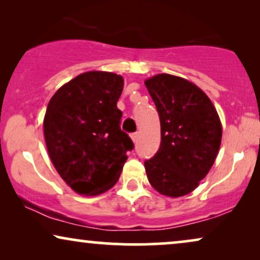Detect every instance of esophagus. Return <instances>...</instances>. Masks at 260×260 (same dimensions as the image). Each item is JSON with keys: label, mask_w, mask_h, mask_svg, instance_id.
<instances>
[{"label": "esophagus", "mask_w": 260, "mask_h": 260, "mask_svg": "<svg viewBox=\"0 0 260 260\" xmlns=\"http://www.w3.org/2000/svg\"><path fill=\"white\" fill-rule=\"evenodd\" d=\"M138 137H139V133H138V132H134V133L131 134V138H132V140L134 141V143H137Z\"/></svg>", "instance_id": "1"}]
</instances>
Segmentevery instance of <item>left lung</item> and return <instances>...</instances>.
I'll list each match as a JSON object with an SVG mask.
<instances>
[{
	"instance_id": "obj_1",
	"label": "left lung",
	"mask_w": 260,
	"mask_h": 260,
	"mask_svg": "<svg viewBox=\"0 0 260 260\" xmlns=\"http://www.w3.org/2000/svg\"><path fill=\"white\" fill-rule=\"evenodd\" d=\"M160 120V146L145 160L151 185L169 197L197 188L212 168L222 137L208 96L184 78L160 74L145 81Z\"/></svg>"
}]
</instances>
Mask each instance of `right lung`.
<instances>
[{"label": "right lung", "instance_id": "right-lung-1", "mask_svg": "<svg viewBox=\"0 0 260 260\" xmlns=\"http://www.w3.org/2000/svg\"><path fill=\"white\" fill-rule=\"evenodd\" d=\"M123 78L89 71L57 90L48 102L44 136L55 170L76 192L95 196L115 185L134 144L121 131L116 103Z\"/></svg>", "mask_w": 260, "mask_h": 260}]
</instances>
